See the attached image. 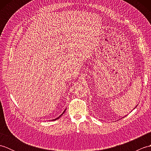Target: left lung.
I'll return each instance as SVG.
<instances>
[{
    "label": "left lung",
    "instance_id": "obj_1",
    "mask_svg": "<svg viewBox=\"0 0 151 151\" xmlns=\"http://www.w3.org/2000/svg\"><path fill=\"white\" fill-rule=\"evenodd\" d=\"M136 107H135V108H136Z\"/></svg>",
    "mask_w": 151,
    "mask_h": 151
}]
</instances>
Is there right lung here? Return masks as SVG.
I'll return each mask as SVG.
<instances>
[{"mask_svg":"<svg viewBox=\"0 0 151 151\" xmlns=\"http://www.w3.org/2000/svg\"><path fill=\"white\" fill-rule=\"evenodd\" d=\"M65 110H66V109H65V110H64V111H63V113H62V114H61V115H60V116H58V117H57V118H56V119H52V121H56V120H57V119H59V118H60V117L61 116H62V115H63V114H64V112H65Z\"/></svg>","mask_w":151,"mask_h":151,"instance_id":"right-lung-1","label":"right lung"}]
</instances>
